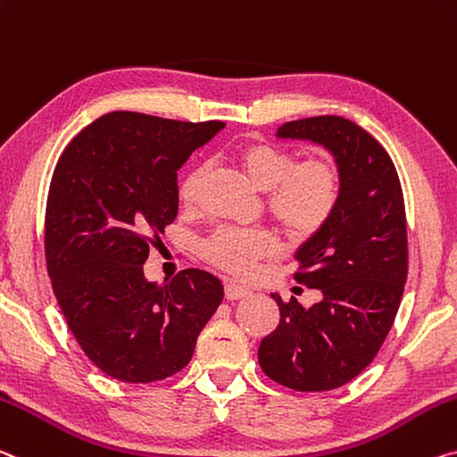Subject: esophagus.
<instances>
[{
  "mask_svg": "<svg viewBox=\"0 0 457 457\" xmlns=\"http://www.w3.org/2000/svg\"><path fill=\"white\" fill-rule=\"evenodd\" d=\"M248 295H250L248 288L236 285V282H226V299L228 301L244 299V296H248Z\"/></svg>",
  "mask_w": 457,
  "mask_h": 457,
  "instance_id": "esophagus-1",
  "label": "esophagus"
}]
</instances>
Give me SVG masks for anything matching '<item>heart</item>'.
<instances>
[{"label":"heart","mask_w":457,"mask_h":457,"mask_svg":"<svg viewBox=\"0 0 457 457\" xmlns=\"http://www.w3.org/2000/svg\"><path fill=\"white\" fill-rule=\"evenodd\" d=\"M236 158L252 185L266 193V209L278 228L295 242L315 237L331 221L342 199L344 175L328 156L299 161L295 150L266 142L237 148ZM207 164H197L179 185V203L187 212L199 207L207 179ZM278 242L270 231L221 228L201 244V256L234 277H252L260 262L272 258Z\"/></svg>","instance_id":"heart-1"}]
</instances>
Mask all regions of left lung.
<instances>
[{"label": "left lung", "mask_w": 457, "mask_h": 457, "mask_svg": "<svg viewBox=\"0 0 457 457\" xmlns=\"http://www.w3.org/2000/svg\"><path fill=\"white\" fill-rule=\"evenodd\" d=\"M278 136L323 144L344 175L331 221L296 252L295 280L323 299L305 309L295 296L272 295L280 321L258 347L274 382L321 393L356 378L393 328L409 270L404 197L388 152L350 120L287 121Z\"/></svg>", "instance_id": "8db88e82"}]
</instances>
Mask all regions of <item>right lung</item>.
<instances>
[{
    "mask_svg": "<svg viewBox=\"0 0 457 457\" xmlns=\"http://www.w3.org/2000/svg\"><path fill=\"white\" fill-rule=\"evenodd\" d=\"M223 126L112 112L56 162L46 270L77 344L115 380L146 385L183 370L223 299L220 278L197 268L166 285L144 277L150 245L179 212L177 170Z\"/></svg>",
    "mask_w": 457,
    "mask_h": 457,
    "instance_id": "1",
    "label": "right lung"
}]
</instances>
